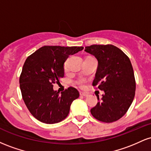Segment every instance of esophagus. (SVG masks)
I'll use <instances>...</instances> for the list:
<instances>
[{
	"mask_svg": "<svg viewBox=\"0 0 151 151\" xmlns=\"http://www.w3.org/2000/svg\"><path fill=\"white\" fill-rule=\"evenodd\" d=\"M80 96H87L88 93H85V92H80Z\"/></svg>",
	"mask_w": 151,
	"mask_h": 151,
	"instance_id": "esophagus-1",
	"label": "esophagus"
}]
</instances>
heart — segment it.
<instances>
[{"label": "heart", "instance_id": "b5f03b06", "mask_svg": "<svg viewBox=\"0 0 151 151\" xmlns=\"http://www.w3.org/2000/svg\"><path fill=\"white\" fill-rule=\"evenodd\" d=\"M64 68H65V70L66 71L67 70V63L65 64V66H64ZM84 80H81L79 81V84L80 86H84Z\"/></svg>", "mask_w": 151, "mask_h": 151}]
</instances>
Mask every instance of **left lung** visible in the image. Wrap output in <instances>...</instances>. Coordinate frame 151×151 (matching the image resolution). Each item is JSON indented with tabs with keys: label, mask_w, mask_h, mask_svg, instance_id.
I'll return each instance as SVG.
<instances>
[{
	"label": "left lung",
	"mask_w": 151,
	"mask_h": 151,
	"mask_svg": "<svg viewBox=\"0 0 151 151\" xmlns=\"http://www.w3.org/2000/svg\"><path fill=\"white\" fill-rule=\"evenodd\" d=\"M84 51L98 60L92 85L104 91L101 100L91 109L97 120L105 123L116 121L125 115L135 96L136 81L129 58L112 45H93Z\"/></svg>",
	"instance_id": "left-lung-1"
}]
</instances>
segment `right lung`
Instances as JSON below:
<instances>
[{
	"mask_svg": "<svg viewBox=\"0 0 151 151\" xmlns=\"http://www.w3.org/2000/svg\"><path fill=\"white\" fill-rule=\"evenodd\" d=\"M83 47L44 46L26 59L20 76V88L26 106L38 121L47 124L59 123L70 113V106L79 96L77 89L69 87L60 93L53 84L64 77V63L69 55Z\"/></svg>",
	"mask_w": 151,
	"mask_h": 151,
	"instance_id": "add662e5",
	"label": "right lung"
}]
</instances>
